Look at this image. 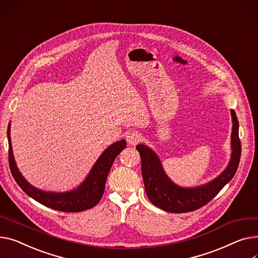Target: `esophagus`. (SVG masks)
I'll list each match as a JSON object with an SVG mask.
<instances>
[{
  "instance_id": "esophagus-1",
  "label": "esophagus",
  "mask_w": 258,
  "mask_h": 258,
  "mask_svg": "<svg viewBox=\"0 0 258 258\" xmlns=\"http://www.w3.org/2000/svg\"><path fill=\"white\" fill-rule=\"evenodd\" d=\"M140 140V135L137 132H130L126 135V141L130 145H136Z\"/></svg>"
}]
</instances>
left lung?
Instances as JSON below:
<instances>
[{
    "label": "left lung",
    "instance_id": "obj_1",
    "mask_svg": "<svg viewBox=\"0 0 258 258\" xmlns=\"http://www.w3.org/2000/svg\"><path fill=\"white\" fill-rule=\"evenodd\" d=\"M231 154L227 167L216 178L197 186H180L171 180L164 171L158 154L150 147L138 144L142 165V177L147 197L153 205L169 213H187L200 209L210 202L234 176L241 159V141L238 139V121L233 110Z\"/></svg>",
    "mask_w": 258,
    "mask_h": 258
}]
</instances>
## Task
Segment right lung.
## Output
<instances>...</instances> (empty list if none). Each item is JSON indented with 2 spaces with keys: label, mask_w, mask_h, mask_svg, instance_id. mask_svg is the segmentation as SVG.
<instances>
[{
  "label": "right lung",
  "mask_w": 258,
  "mask_h": 258,
  "mask_svg": "<svg viewBox=\"0 0 258 258\" xmlns=\"http://www.w3.org/2000/svg\"><path fill=\"white\" fill-rule=\"evenodd\" d=\"M10 125L9 122L7 130L9 166L15 181L28 196L47 208L60 212L77 213L95 207L104 194L107 177L116 157L126 146V141L124 139L111 144L100 154L86 178L73 190L66 192L42 191L28 182L16 166L11 144Z\"/></svg>",
  "instance_id": "add662e5"
}]
</instances>
